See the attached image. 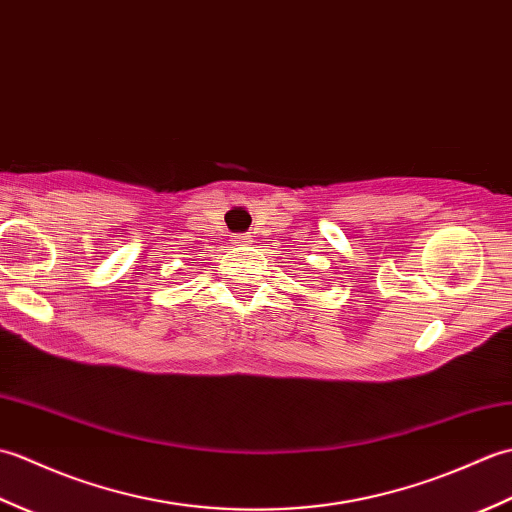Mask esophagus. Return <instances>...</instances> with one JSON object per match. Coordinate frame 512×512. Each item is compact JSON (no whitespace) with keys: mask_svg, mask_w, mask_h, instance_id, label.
Segmentation results:
<instances>
[{"mask_svg":"<svg viewBox=\"0 0 512 512\" xmlns=\"http://www.w3.org/2000/svg\"><path fill=\"white\" fill-rule=\"evenodd\" d=\"M233 242H235L237 246H250V244H253V235H250V233L235 235V237H233Z\"/></svg>","mask_w":512,"mask_h":512,"instance_id":"34e87169","label":"esophagus"}]
</instances>
